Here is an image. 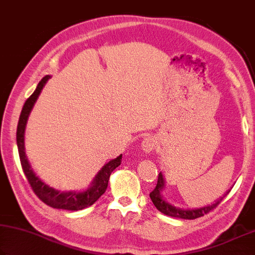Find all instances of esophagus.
<instances>
[{"label":"esophagus","mask_w":255,"mask_h":255,"mask_svg":"<svg viewBox=\"0 0 255 255\" xmlns=\"http://www.w3.org/2000/svg\"><path fill=\"white\" fill-rule=\"evenodd\" d=\"M154 146H155V140L152 136H146L143 140H142L141 149L143 150V152H145V153L151 152V151L154 149Z\"/></svg>","instance_id":"esophagus-1"}]
</instances>
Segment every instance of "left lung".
I'll list each match as a JSON object with an SVG mask.
<instances>
[{
    "mask_svg": "<svg viewBox=\"0 0 255 255\" xmlns=\"http://www.w3.org/2000/svg\"><path fill=\"white\" fill-rule=\"evenodd\" d=\"M163 189H164V179H163V175L160 172L158 176L157 186H155V188L150 193V198L152 200L153 205L157 207L159 212H161L167 216L182 218V220H195V218L204 216L205 214H208L209 212L213 211L214 208H216L218 206V204L222 202V199L230 193V190L226 191V193L223 195V197H220L214 202V204L208 205V206H205L202 208H195V209H184V208L173 206V205L166 202L162 197Z\"/></svg>",
    "mask_w": 255,
    "mask_h": 255,
    "instance_id": "1",
    "label": "left lung"
}]
</instances>
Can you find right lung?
<instances>
[{"instance_id":"1","label":"right lung","mask_w":255,"mask_h":255,"mask_svg":"<svg viewBox=\"0 0 255 255\" xmlns=\"http://www.w3.org/2000/svg\"><path fill=\"white\" fill-rule=\"evenodd\" d=\"M49 78H50V76L47 75L40 80L35 91L33 92L32 95L25 101L23 107H22L19 123H17L16 128V144L17 150H19L21 166L22 169H23V172L26 179L29 181L31 188L34 191V194L38 196L39 199L42 200L44 204L58 209L79 211V209H84L92 206V205L105 193L107 185H109L111 173L114 171L115 168H118L121 164V161H122V154L119 155L118 158L111 160L110 162H107L105 166L98 171L89 188L83 191H78V193L77 191L56 190L55 188H52V187H49L48 185L44 184L39 177L35 176V173L33 172L32 168H31L25 154L24 131L30 112L32 110L35 101H37L38 96L40 95V93H41L43 86L46 85Z\"/></svg>"}]
</instances>
